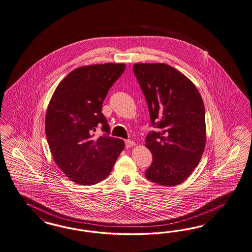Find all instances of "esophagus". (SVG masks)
Masks as SVG:
<instances>
[{
  "label": "esophagus",
  "mask_w": 252,
  "mask_h": 252,
  "mask_svg": "<svg viewBox=\"0 0 252 252\" xmlns=\"http://www.w3.org/2000/svg\"><path fill=\"white\" fill-rule=\"evenodd\" d=\"M136 143L133 141V140H130V139H127V140H126V148H130L132 146H134Z\"/></svg>",
  "instance_id": "1"
}]
</instances>
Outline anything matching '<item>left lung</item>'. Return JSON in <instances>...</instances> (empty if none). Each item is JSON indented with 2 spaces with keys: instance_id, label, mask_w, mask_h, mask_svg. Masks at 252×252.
<instances>
[{
  "instance_id": "1",
  "label": "left lung",
  "mask_w": 252,
  "mask_h": 252,
  "mask_svg": "<svg viewBox=\"0 0 252 252\" xmlns=\"http://www.w3.org/2000/svg\"><path fill=\"white\" fill-rule=\"evenodd\" d=\"M133 70L145 95L151 123L146 137L153 163L145 177L163 186L183 183L206 147L205 106L191 80L164 63H136Z\"/></svg>"
}]
</instances>
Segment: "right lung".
Returning a JSON list of instances; mask_svg holds the SVG:
<instances>
[{"instance_id": "right-lung-1", "label": "right lung", "mask_w": 252, "mask_h": 252, "mask_svg": "<svg viewBox=\"0 0 252 252\" xmlns=\"http://www.w3.org/2000/svg\"><path fill=\"white\" fill-rule=\"evenodd\" d=\"M126 69L124 63H105L73 69L57 87L45 114V134L55 163L73 183L91 185L111 173L125 148L110 137L101 113L103 100ZM97 126L106 132L94 137Z\"/></svg>"}]
</instances>
